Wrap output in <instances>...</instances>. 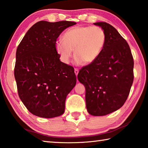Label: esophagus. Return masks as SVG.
<instances>
[{"mask_svg":"<svg viewBox=\"0 0 148 148\" xmlns=\"http://www.w3.org/2000/svg\"><path fill=\"white\" fill-rule=\"evenodd\" d=\"M74 72H75V74H76L77 76V74H78V72H79V69H77V68H75L74 69Z\"/></svg>","mask_w":148,"mask_h":148,"instance_id":"1","label":"esophagus"}]
</instances>
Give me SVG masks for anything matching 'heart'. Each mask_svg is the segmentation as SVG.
Masks as SVG:
<instances>
[{"mask_svg": "<svg viewBox=\"0 0 148 148\" xmlns=\"http://www.w3.org/2000/svg\"><path fill=\"white\" fill-rule=\"evenodd\" d=\"M62 39L56 43L61 60L68 63L74 50L75 62L79 65L92 63L99 57L106 45V34L100 26H79L67 29Z\"/></svg>", "mask_w": 148, "mask_h": 148, "instance_id": "1", "label": "heart"}]
</instances>
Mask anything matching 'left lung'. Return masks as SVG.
<instances>
[{
    "label": "left lung",
    "instance_id": "left-lung-1",
    "mask_svg": "<svg viewBox=\"0 0 148 148\" xmlns=\"http://www.w3.org/2000/svg\"><path fill=\"white\" fill-rule=\"evenodd\" d=\"M104 29L106 42L94 62L79 70L77 78L85 87L86 107L93 116H104L123 106L130 95L134 60L127 41L112 25L94 23Z\"/></svg>",
    "mask_w": 148,
    "mask_h": 148
}]
</instances>
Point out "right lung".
Listing matches in <instances>:
<instances>
[{"instance_id":"add662e5","label":"right lung","mask_w":148,"mask_h":148,"mask_svg":"<svg viewBox=\"0 0 148 148\" xmlns=\"http://www.w3.org/2000/svg\"><path fill=\"white\" fill-rule=\"evenodd\" d=\"M71 21H41L26 32L16 52L14 76L21 101L36 116L53 118L65 111L66 96L74 87V67L61 62L56 43Z\"/></svg>"}]
</instances>
